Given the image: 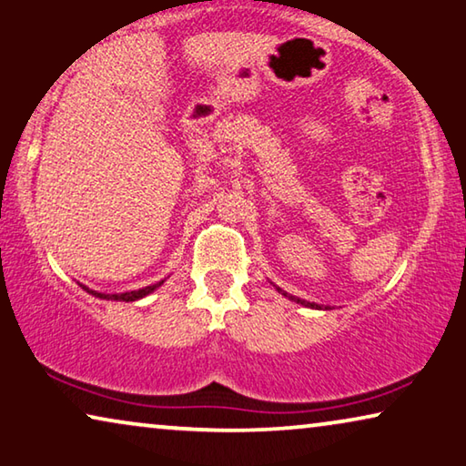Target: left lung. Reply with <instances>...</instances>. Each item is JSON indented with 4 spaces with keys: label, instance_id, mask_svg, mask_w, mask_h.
I'll return each mask as SVG.
<instances>
[{
    "label": "left lung",
    "instance_id": "left-lung-1",
    "mask_svg": "<svg viewBox=\"0 0 466 466\" xmlns=\"http://www.w3.org/2000/svg\"><path fill=\"white\" fill-rule=\"evenodd\" d=\"M274 287H276V284H274ZM276 290H278V293H282L284 297H289V299H290V301H297V303H301V305H305V308H311V309H322V305H318V303H309V301H303V299H299V297H293V295L284 293V290H282L280 287H276ZM326 309H329V308H326Z\"/></svg>",
    "mask_w": 466,
    "mask_h": 466
}]
</instances>
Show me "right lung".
<instances>
[{
    "label": "right lung",
    "instance_id": "right-lung-1",
    "mask_svg": "<svg viewBox=\"0 0 466 466\" xmlns=\"http://www.w3.org/2000/svg\"><path fill=\"white\" fill-rule=\"evenodd\" d=\"M165 280H161V282H157V284H150V287H144V289H140V290H129V293H116V295H106V293H98V290H92V289H87V287H81L87 290L89 295H94V297H98V299H106V301H125V303H129V301H137V299H142V297H146V295H150L152 290H157L158 287H161Z\"/></svg>",
    "mask_w": 466,
    "mask_h": 466
}]
</instances>
